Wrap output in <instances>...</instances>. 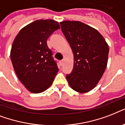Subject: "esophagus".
I'll return each instance as SVG.
<instances>
[{
    "label": "esophagus",
    "instance_id": "1",
    "mask_svg": "<svg viewBox=\"0 0 125 125\" xmlns=\"http://www.w3.org/2000/svg\"><path fill=\"white\" fill-rule=\"evenodd\" d=\"M60 64L61 66H62V65H63V60L60 61Z\"/></svg>",
    "mask_w": 125,
    "mask_h": 125
}]
</instances>
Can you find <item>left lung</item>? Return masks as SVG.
<instances>
[{
  "label": "left lung",
  "instance_id": "obj_1",
  "mask_svg": "<svg viewBox=\"0 0 125 125\" xmlns=\"http://www.w3.org/2000/svg\"><path fill=\"white\" fill-rule=\"evenodd\" d=\"M60 25L74 54L73 69L67 80L74 91L88 92L97 85L106 68L108 45L97 30L83 22L65 21Z\"/></svg>",
  "mask_w": 125,
  "mask_h": 125
}]
</instances>
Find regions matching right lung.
I'll return each instance as SVG.
<instances>
[{
	"mask_svg": "<svg viewBox=\"0 0 125 125\" xmlns=\"http://www.w3.org/2000/svg\"><path fill=\"white\" fill-rule=\"evenodd\" d=\"M60 28L55 21L40 19L24 26L15 38L11 60L19 79L32 93L45 91L58 72L47 41Z\"/></svg>",
	"mask_w": 125,
	"mask_h": 125,
	"instance_id": "obj_1",
	"label": "right lung"
}]
</instances>
